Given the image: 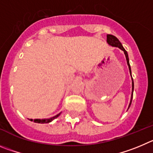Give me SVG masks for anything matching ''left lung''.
Returning <instances> with one entry per match:
<instances>
[{
    "label": "left lung",
    "mask_w": 153,
    "mask_h": 153,
    "mask_svg": "<svg viewBox=\"0 0 153 153\" xmlns=\"http://www.w3.org/2000/svg\"><path fill=\"white\" fill-rule=\"evenodd\" d=\"M107 42H108V44H110L111 46H116V47L120 48L121 50H123L124 52V54L126 56V62H127V65H128V67H129V69H130V75H131V68H130V62H129V57H128V54H127V52L125 50L124 48L122 46V44L121 42H120L119 39L117 38L116 36H114L113 35H108L107 36ZM132 77V75H131ZM133 88H134V83H133V79L132 78V95H131V100H130V105H129V107H130V104H131L132 102V99H133Z\"/></svg>",
    "instance_id": "1"
}]
</instances>
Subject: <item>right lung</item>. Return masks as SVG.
Returning a JSON list of instances; mask_svg holds the SVG:
<instances>
[{
	"label": "right lung",
	"instance_id": "1",
	"mask_svg": "<svg viewBox=\"0 0 153 153\" xmlns=\"http://www.w3.org/2000/svg\"><path fill=\"white\" fill-rule=\"evenodd\" d=\"M60 114H57V115H56L55 117H53L51 118H49V119H43V120H39V119H36V120H32V119H30V120L31 121H33V122H35V123H49V122H51L52 120H53L54 119H56V118H57L59 116Z\"/></svg>",
	"mask_w": 153,
	"mask_h": 153
}]
</instances>
